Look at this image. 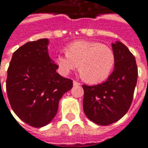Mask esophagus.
Returning <instances> with one entry per match:
<instances>
[{"instance_id":"34e87169","label":"esophagus","mask_w":148,"mask_h":148,"mask_svg":"<svg viewBox=\"0 0 148 148\" xmlns=\"http://www.w3.org/2000/svg\"><path fill=\"white\" fill-rule=\"evenodd\" d=\"M73 84H74V86H80L81 85L80 82H77V81H74V82H73Z\"/></svg>"}]
</instances>
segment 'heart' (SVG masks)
I'll use <instances>...</instances> for the list:
<instances>
[{"label": "heart", "mask_w": 148, "mask_h": 148, "mask_svg": "<svg viewBox=\"0 0 148 148\" xmlns=\"http://www.w3.org/2000/svg\"><path fill=\"white\" fill-rule=\"evenodd\" d=\"M65 51L66 55H58L55 60L59 72L66 75L79 65L81 76L89 83L107 79L116 63L113 51L101 42L77 40L66 46Z\"/></svg>", "instance_id": "heart-1"}]
</instances>
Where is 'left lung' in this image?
Here are the masks:
<instances>
[{
	"instance_id": "left-lung-1",
	"label": "left lung",
	"mask_w": 148,
	"mask_h": 148,
	"mask_svg": "<svg viewBox=\"0 0 148 148\" xmlns=\"http://www.w3.org/2000/svg\"><path fill=\"white\" fill-rule=\"evenodd\" d=\"M115 54L114 71L106 82L96 86L83 85V109L90 121L109 125L127 113L133 99L138 77L136 62L124 43L112 44Z\"/></svg>"
}]
</instances>
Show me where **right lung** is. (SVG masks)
Segmentation results:
<instances>
[{
  "mask_svg": "<svg viewBox=\"0 0 148 148\" xmlns=\"http://www.w3.org/2000/svg\"><path fill=\"white\" fill-rule=\"evenodd\" d=\"M48 43L47 39H40L21 46L8 69L6 91L12 109L21 121L35 127L52 121L59 100L73 86V81L56 72L58 65L49 56Z\"/></svg>",
  "mask_w": 148,
  "mask_h": 148,
  "instance_id": "right-lung-1",
  "label": "right lung"
}]
</instances>
